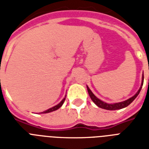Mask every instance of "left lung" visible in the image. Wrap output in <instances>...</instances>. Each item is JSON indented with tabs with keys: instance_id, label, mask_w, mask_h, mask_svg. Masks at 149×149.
Returning a JSON list of instances; mask_svg holds the SVG:
<instances>
[{
	"instance_id": "8db88e82",
	"label": "left lung",
	"mask_w": 149,
	"mask_h": 149,
	"mask_svg": "<svg viewBox=\"0 0 149 149\" xmlns=\"http://www.w3.org/2000/svg\"><path fill=\"white\" fill-rule=\"evenodd\" d=\"M143 83H144V75L142 76V83H141V86L140 87V89L139 90V91L137 92L136 94L134 95L132 97L129 98L128 100H125V101L123 102H120V103H116V104H107L105 102L102 101L98 99L97 97H96V96L92 93V91L90 90L88 86H86L87 87V91H88V93L90 97H91V100H93V102L94 104L98 106L100 108H103V109H105V110H109V111H114V110H119V109H122L124 107H126L127 106H128L131 103H132L133 100H134L135 98L138 97V95L140 93V91H141V89L142 87V85H143Z\"/></svg>"
}]
</instances>
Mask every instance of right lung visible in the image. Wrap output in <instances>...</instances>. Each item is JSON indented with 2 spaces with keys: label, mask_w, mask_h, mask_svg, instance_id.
<instances>
[{
  "label": "right lung",
  "mask_w": 149,
  "mask_h": 149,
  "mask_svg": "<svg viewBox=\"0 0 149 149\" xmlns=\"http://www.w3.org/2000/svg\"><path fill=\"white\" fill-rule=\"evenodd\" d=\"M65 97L64 98V99H63V100H62V101H61L60 103H59V104H57L56 106L53 107H52V108H49V110L44 111V112H42V113H49V112H52V111H56V110H58V109L59 108V107H62V105H63V103H64V101H65Z\"/></svg>",
  "instance_id": "obj_1"
}]
</instances>
